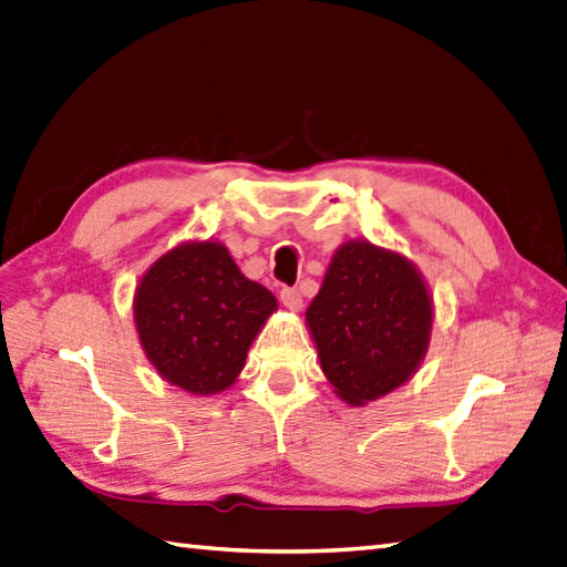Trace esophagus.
Masks as SVG:
<instances>
[{"mask_svg": "<svg viewBox=\"0 0 567 567\" xmlns=\"http://www.w3.org/2000/svg\"><path fill=\"white\" fill-rule=\"evenodd\" d=\"M281 303H284L288 310L298 312L300 308H303V296H300L298 288L286 286V288H281Z\"/></svg>", "mask_w": 567, "mask_h": 567, "instance_id": "esophagus-1", "label": "esophagus"}]
</instances>
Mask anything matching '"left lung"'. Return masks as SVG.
Segmentation results:
<instances>
[{"label": "left lung", "instance_id": "left-lung-1", "mask_svg": "<svg viewBox=\"0 0 567 567\" xmlns=\"http://www.w3.org/2000/svg\"><path fill=\"white\" fill-rule=\"evenodd\" d=\"M432 318V298L414 264L369 240L334 251L306 310L320 367L349 405L388 395L417 371Z\"/></svg>", "mask_w": 567, "mask_h": 567}]
</instances>
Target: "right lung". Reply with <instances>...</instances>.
Returning <instances> with one entry per match:
<instances>
[{
  "label": "right lung",
  "instance_id": "right-lung-1",
  "mask_svg": "<svg viewBox=\"0 0 567 567\" xmlns=\"http://www.w3.org/2000/svg\"><path fill=\"white\" fill-rule=\"evenodd\" d=\"M135 330L162 379L194 395H216L240 375L247 349L276 298L237 269L220 243H184L143 276Z\"/></svg>",
  "mask_w": 567,
  "mask_h": 567
}]
</instances>
